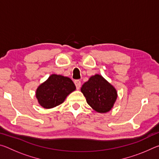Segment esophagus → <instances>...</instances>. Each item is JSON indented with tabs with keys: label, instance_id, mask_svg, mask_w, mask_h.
<instances>
[{
	"label": "esophagus",
	"instance_id": "esophagus-1",
	"mask_svg": "<svg viewBox=\"0 0 159 159\" xmlns=\"http://www.w3.org/2000/svg\"><path fill=\"white\" fill-rule=\"evenodd\" d=\"M74 83L75 85H76V87L77 88V90H79L80 88V85H81V83L79 80H74Z\"/></svg>",
	"mask_w": 159,
	"mask_h": 159
}]
</instances>
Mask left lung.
<instances>
[{
	"instance_id": "1",
	"label": "left lung",
	"mask_w": 159,
	"mask_h": 159,
	"mask_svg": "<svg viewBox=\"0 0 159 159\" xmlns=\"http://www.w3.org/2000/svg\"><path fill=\"white\" fill-rule=\"evenodd\" d=\"M80 91L92 109L101 114L111 111L118 97L116 88L99 74L91 76Z\"/></svg>"
}]
</instances>
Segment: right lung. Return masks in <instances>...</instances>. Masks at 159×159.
<instances>
[{"label": "right lung", "mask_w": 159, "mask_h": 159, "mask_svg": "<svg viewBox=\"0 0 159 159\" xmlns=\"http://www.w3.org/2000/svg\"><path fill=\"white\" fill-rule=\"evenodd\" d=\"M76 90L69 77L52 74L40 85L36 91L39 104L45 109H52L63 103L70 93Z\"/></svg>", "instance_id": "1"}]
</instances>
